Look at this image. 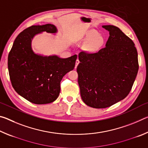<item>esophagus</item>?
<instances>
[{
	"label": "esophagus",
	"mask_w": 148,
	"mask_h": 148,
	"mask_svg": "<svg viewBox=\"0 0 148 148\" xmlns=\"http://www.w3.org/2000/svg\"><path fill=\"white\" fill-rule=\"evenodd\" d=\"M79 63V59H77L76 61V65H75V69H76L77 68V65H78V64Z\"/></svg>",
	"instance_id": "esophagus-1"
}]
</instances>
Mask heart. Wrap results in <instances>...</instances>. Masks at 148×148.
Listing matches in <instances>:
<instances>
[{"label":"heart","mask_w":148,"mask_h":148,"mask_svg":"<svg viewBox=\"0 0 148 148\" xmlns=\"http://www.w3.org/2000/svg\"><path fill=\"white\" fill-rule=\"evenodd\" d=\"M84 40L89 42L86 44V49L89 52L96 51L104 43V38L99 35L96 30H91L87 32L84 36Z\"/></svg>","instance_id":"heart-1"}]
</instances>
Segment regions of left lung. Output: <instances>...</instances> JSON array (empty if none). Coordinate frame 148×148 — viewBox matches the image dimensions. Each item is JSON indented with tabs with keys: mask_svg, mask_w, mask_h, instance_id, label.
<instances>
[{
	"mask_svg": "<svg viewBox=\"0 0 148 148\" xmlns=\"http://www.w3.org/2000/svg\"><path fill=\"white\" fill-rule=\"evenodd\" d=\"M102 27L110 34L106 46L97 53L80 52L77 66L82 99L95 108L110 107L124 99L131 91L139 67L132 40L116 26Z\"/></svg>",
	"mask_w": 148,
	"mask_h": 148,
	"instance_id": "left-lung-1",
	"label": "left lung"
}]
</instances>
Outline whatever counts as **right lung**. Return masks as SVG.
<instances>
[{"mask_svg":"<svg viewBox=\"0 0 148 148\" xmlns=\"http://www.w3.org/2000/svg\"><path fill=\"white\" fill-rule=\"evenodd\" d=\"M47 32L56 33L54 25H32L18 34L8 57L10 78L20 96L36 104H48L59 97L60 83L67 72L75 66L77 56L60 58L35 53L31 42L35 35Z\"/></svg>","mask_w":148,"mask_h":148,"instance_id":"right-lung-1","label":"right lung"}]
</instances>
